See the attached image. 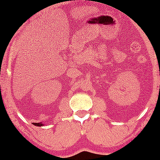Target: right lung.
Wrapping results in <instances>:
<instances>
[{"instance_id":"right-lung-1","label":"right lung","mask_w":160,"mask_h":160,"mask_svg":"<svg viewBox=\"0 0 160 160\" xmlns=\"http://www.w3.org/2000/svg\"><path fill=\"white\" fill-rule=\"evenodd\" d=\"M34 125H36V126H42V125H44L43 124H42L41 122H39V123H34Z\"/></svg>"}]
</instances>
